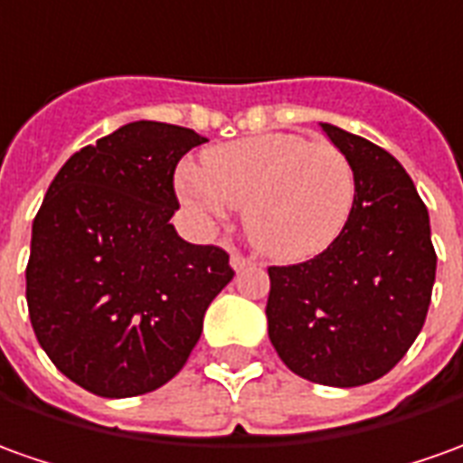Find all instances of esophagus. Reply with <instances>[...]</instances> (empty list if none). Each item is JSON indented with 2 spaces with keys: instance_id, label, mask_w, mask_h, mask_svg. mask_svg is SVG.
I'll return each instance as SVG.
<instances>
[{
  "instance_id": "obj_1",
  "label": "esophagus",
  "mask_w": 463,
  "mask_h": 463,
  "mask_svg": "<svg viewBox=\"0 0 463 463\" xmlns=\"http://www.w3.org/2000/svg\"><path fill=\"white\" fill-rule=\"evenodd\" d=\"M231 266L235 269V271H243V269H248V266H253V258H248L235 250V253L231 256Z\"/></svg>"
}]
</instances>
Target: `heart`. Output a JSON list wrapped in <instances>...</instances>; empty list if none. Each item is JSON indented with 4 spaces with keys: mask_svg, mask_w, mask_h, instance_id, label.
Segmentation results:
<instances>
[{
    "mask_svg": "<svg viewBox=\"0 0 463 463\" xmlns=\"http://www.w3.org/2000/svg\"><path fill=\"white\" fill-rule=\"evenodd\" d=\"M179 197L207 218L225 205L243 210L245 232L279 260L317 256L345 231L357 197L347 154L297 134H263L203 154V166L179 175Z\"/></svg>",
    "mask_w": 463,
    "mask_h": 463,
    "instance_id": "1",
    "label": "heart"
}]
</instances>
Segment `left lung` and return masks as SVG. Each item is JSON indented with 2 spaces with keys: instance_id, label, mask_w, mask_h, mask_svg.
<instances>
[{
  "instance_id": "left-lung-1",
  "label": "left lung",
  "mask_w": 463,
  "mask_h": 463,
  "mask_svg": "<svg viewBox=\"0 0 463 463\" xmlns=\"http://www.w3.org/2000/svg\"><path fill=\"white\" fill-rule=\"evenodd\" d=\"M322 128L354 166L357 197L326 250L269 269V337L298 377L357 388L390 373L416 342L436 250L429 210L401 162L345 128Z\"/></svg>"
}]
</instances>
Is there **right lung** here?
<instances>
[{
	"label": "right lung",
	"instance_id": "1",
	"mask_svg": "<svg viewBox=\"0 0 463 463\" xmlns=\"http://www.w3.org/2000/svg\"><path fill=\"white\" fill-rule=\"evenodd\" d=\"M205 141L184 126H121L62 165L34 215V337L93 395L131 398L169 383L235 276L222 248L187 243L169 222L175 169Z\"/></svg>",
	"mask_w": 463,
	"mask_h": 463
}]
</instances>
